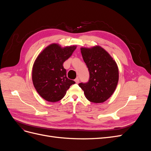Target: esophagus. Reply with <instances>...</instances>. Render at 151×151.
<instances>
[{"mask_svg":"<svg viewBox=\"0 0 151 151\" xmlns=\"http://www.w3.org/2000/svg\"><path fill=\"white\" fill-rule=\"evenodd\" d=\"M75 82H76V83H77V84H78L79 83V79L78 78V77H77V78L75 79Z\"/></svg>","mask_w":151,"mask_h":151,"instance_id":"34e87169","label":"esophagus"}]
</instances>
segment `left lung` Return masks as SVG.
I'll list each match as a JSON object with an SVG mask.
<instances>
[{"label": "left lung", "mask_w": 151, "mask_h": 151, "mask_svg": "<svg viewBox=\"0 0 151 151\" xmlns=\"http://www.w3.org/2000/svg\"><path fill=\"white\" fill-rule=\"evenodd\" d=\"M83 60L88 68L89 79L79 83L86 98L89 101L101 103L110 98L115 91L119 79L116 62L100 46L81 48Z\"/></svg>", "instance_id": "obj_1"}]
</instances>
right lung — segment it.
<instances>
[{
    "label": "right lung",
    "instance_id": "add662e5",
    "mask_svg": "<svg viewBox=\"0 0 151 151\" xmlns=\"http://www.w3.org/2000/svg\"><path fill=\"white\" fill-rule=\"evenodd\" d=\"M76 46L61 47L57 43L48 45L35 60L32 70L34 87L40 96L49 102L62 99L75 82L68 79L63 63L76 49Z\"/></svg>",
    "mask_w": 151,
    "mask_h": 151
}]
</instances>
